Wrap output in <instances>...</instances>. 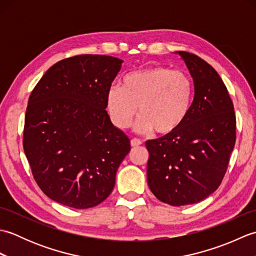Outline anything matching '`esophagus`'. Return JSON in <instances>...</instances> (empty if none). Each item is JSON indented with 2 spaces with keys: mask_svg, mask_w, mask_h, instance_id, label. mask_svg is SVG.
Returning <instances> with one entry per match:
<instances>
[{
  "mask_svg": "<svg viewBox=\"0 0 256 256\" xmlns=\"http://www.w3.org/2000/svg\"><path fill=\"white\" fill-rule=\"evenodd\" d=\"M142 140H138V138H132V140H131V145L133 146V148H135V146H140V145H142Z\"/></svg>",
  "mask_w": 256,
  "mask_h": 256,
  "instance_id": "esophagus-1",
  "label": "esophagus"
}]
</instances>
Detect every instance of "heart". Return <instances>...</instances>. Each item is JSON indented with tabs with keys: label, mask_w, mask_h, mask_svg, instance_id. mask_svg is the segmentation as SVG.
Here are the masks:
<instances>
[{
	"label": "heart",
	"mask_w": 256,
	"mask_h": 256,
	"mask_svg": "<svg viewBox=\"0 0 256 256\" xmlns=\"http://www.w3.org/2000/svg\"><path fill=\"white\" fill-rule=\"evenodd\" d=\"M194 100V82L182 70L164 66L144 68L128 74L121 86L106 92V106L112 122L128 128L136 116L140 131L166 135L175 132L187 118Z\"/></svg>",
	"instance_id": "b5f03b06"
}]
</instances>
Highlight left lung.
<instances>
[{
	"label": "left lung",
	"instance_id": "1",
	"mask_svg": "<svg viewBox=\"0 0 256 256\" xmlns=\"http://www.w3.org/2000/svg\"><path fill=\"white\" fill-rule=\"evenodd\" d=\"M178 54L194 79L192 108L175 132L145 143L150 192L174 206L197 204L218 189L236 138L234 106L219 74L192 52Z\"/></svg>",
	"mask_w": 256,
	"mask_h": 256
}]
</instances>
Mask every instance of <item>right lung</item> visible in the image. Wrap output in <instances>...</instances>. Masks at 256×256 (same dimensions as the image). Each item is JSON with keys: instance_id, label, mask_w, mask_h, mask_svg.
Here are the masks:
<instances>
[{"instance_id": "1", "label": "right lung", "mask_w": 256, "mask_h": 256, "mask_svg": "<svg viewBox=\"0 0 256 256\" xmlns=\"http://www.w3.org/2000/svg\"><path fill=\"white\" fill-rule=\"evenodd\" d=\"M123 60L78 55L58 62L32 89L23 148L35 182L47 197L74 209L104 201L131 150L106 110V92Z\"/></svg>"}]
</instances>
